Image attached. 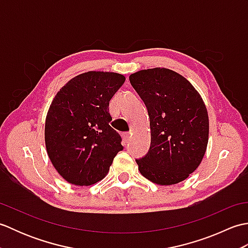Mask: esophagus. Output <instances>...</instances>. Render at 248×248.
Segmentation results:
<instances>
[{
	"instance_id": "34e87169",
	"label": "esophagus",
	"mask_w": 248,
	"mask_h": 248,
	"mask_svg": "<svg viewBox=\"0 0 248 248\" xmlns=\"http://www.w3.org/2000/svg\"><path fill=\"white\" fill-rule=\"evenodd\" d=\"M130 136H131V134H130L129 132H127V133H124V134H123L124 140L125 141V143H128V141H129V140H130Z\"/></svg>"
}]
</instances>
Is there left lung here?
<instances>
[{
    "label": "left lung",
    "mask_w": 248,
    "mask_h": 248,
    "mask_svg": "<svg viewBox=\"0 0 248 248\" xmlns=\"http://www.w3.org/2000/svg\"><path fill=\"white\" fill-rule=\"evenodd\" d=\"M129 78L150 118V148L135 160L139 170L160 186L186 180L208 145L209 117L202 97L186 78L166 68L140 70Z\"/></svg>",
    "instance_id": "1"
}]
</instances>
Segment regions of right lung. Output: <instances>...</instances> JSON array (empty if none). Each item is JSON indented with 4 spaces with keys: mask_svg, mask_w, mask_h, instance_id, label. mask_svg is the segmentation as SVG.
I'll list each match as a JSON object with an SVG mask.
<instances>
[{
    "mask_svg": "<svg viewBox=\"0 0 248 248\" xmlns=\"http://www.w3.org/2000/svg\"><path fill=\"white\" fill-rule=\"evenodd\" d=\"M119 73L88 71L71 78L56 93L46 114V152L60 175L75 186H92L108 175L124 149L108 124L109 100L123 86Z\"/></svg>",
    "mask_w": 248,
    "mask_h": 248,
    "instance_id": "obj_1",
    "label": "right lung"
}]
</instances>
